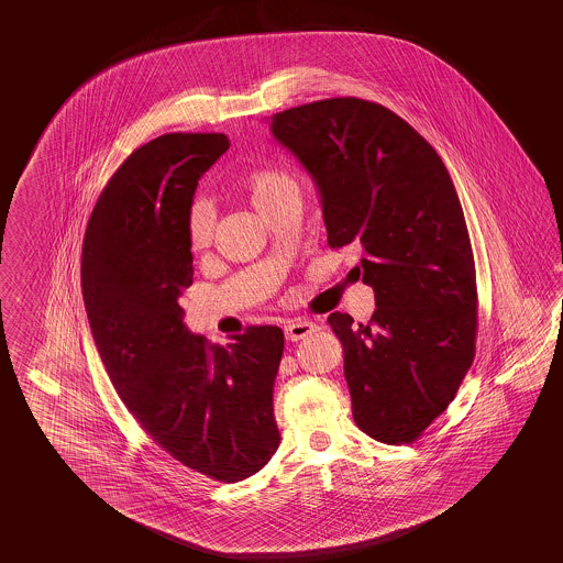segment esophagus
Wrapping results in <instances>:
<instances>
[{
  "label": "esophagus",
  "mask_w": 563,
  "mask_h": 563,
  "mask_svg": "<svg viewBox=\"0 0 563 563\" xmlns=\"http://www.w3.org/2000/svg\"><path fill=\"white\" fill-rule=\"evenodd\" d=\"M316 330H318V325L313 324L311 320H306V318H297V320H292V322L285 325V334H287L290 342L301 341L309 334H313Z\"/></svg>",
  "instance_id": "esophagus-1"
}]
</instances>
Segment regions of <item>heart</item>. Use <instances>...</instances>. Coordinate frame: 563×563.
I'll return each mask as SVG.
<instances>
[{
  "instance_id": "b5f03b06",
  "label": "heart",
  "mask_w": 563,
  "mask_h": 563,
  "mask_svg": "<svg viewBox=\"0 0 563 563\" xmlns=\"http://www.w3.org/2000/svg\"><path fill=\"white\" fill-rule=\"evenodd\" d=\"M239 188L252 200V205L256 206L262 217H266L276 206L287 202L290 198H299L297 179L289 170L278 167H260L245 173ZM214 227V206L205 198L194 200L186 212V238L194 254H202L212 245Z\"/></svg>"
}]
</instances>
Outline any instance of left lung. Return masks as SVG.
<instances>
[{
    "instance_id": "obj_1",
    "label": "left lung",
    "mask_w": 563,
    "mask_h": 563,
    "mask_svg": "<svg viewBox=\"0 0 563 563\" xmlns=\"http://www.w3.org/2000/svg\"><path fill=\"white\" fill-rule=\"evenodd\" d=\"M273 136L322 196L328 245L361 252L367 324L334 311L353 419L412 443L461 388L477 341V274L461 200L440 154L379 102L339 97L280 111Z\"/></svg>"
}]
</instances>
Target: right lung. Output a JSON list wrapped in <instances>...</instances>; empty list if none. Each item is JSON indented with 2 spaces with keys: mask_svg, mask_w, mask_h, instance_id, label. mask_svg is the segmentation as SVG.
I'll use <instances>...</instances> for the list:
<instances>
[{
  "mask_svg": "<svg viewBox=\"0 0 563 563\" xmlns=\"http://www.w3.org/2000/svg\"><path fill=\"white\" fill-rule=\"evenodd\" d=\"M227 148L224 134H165L123 161L86 227L82 297L107 375L146 435L191 471L238 483L280 443L273 388L285 334L250 325L212 344L179 306L194 283L186 212Z\"/></svg>",
  "mask_w": 563,
  "mask_h": 563,
  "instance_id": "add662e5",
  "label": "right lung"
}]
</instances>
